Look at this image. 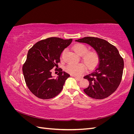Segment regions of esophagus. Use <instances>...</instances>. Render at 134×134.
<instances>
[{
	"label": "esophagus",
	"mask_w": 134,
	"mask_h": 134,
	"mask_svg": "<svg viewBox=\"0 0 134 134\" xmlns=\"http://www.w3.org/2000/svg\"><path fill=\"white\" fill-rule=\"evenodd\" d=\"M74 77L76 80H80L81 79H82V78H80V77H77V76H75Z\"/></svg>",
	"instance_id": "1"
}]
</instances>
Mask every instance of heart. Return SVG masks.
<instances>
[{
  "instance_id": "heart-1",
  "label": "heart",
  "mask_w": 134,
  "mask_h": 134,
  "mask_svg": "<svg viewBox=\"0 0 134 134\" xmlns=\"http://www.w3.org/2000/svg\"><path fill=\"white\" fill-rule=\"evenodd\" d=\"M73 50L77 54L82 56L83 62L89 69H92L98 64L99 58L98 54L96 51H88V47L81 43L75 44L73 46ZM65 70L72 75L79 76L86 70V66L82 63H70L67 65Z\"/></svg>"
}]
</instances>
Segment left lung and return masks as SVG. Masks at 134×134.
Segmentation results:
<instances>
[{
    "label": "left lung",
    "mask_w": 134,
    "mask_h": 134,
    "mask_svg": "<svg viewBox=\"0 0 134 134\" xmlns=\"http://www.w3.org/2000/svg\"><path fill=\"white\" fill-rule=\"evenodd\" d=\"M75 41L90 44L99 58L95 70L84 77L90 83L84 92L92 98H107L117 90L121 83L124 67L123 59L117 48L103 39L86 37Z\"/></svg>",
    "instance_id": "8db88e82"
}]
</instances>
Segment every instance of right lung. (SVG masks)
Listing matches in <instances>:
<instances>
[{
	"mask_svg": "<svg viewBox=\"0 0 134 134\" xmlns=\"http://www.w3.org/2000/svg\"><path fill=\"white\" fill-rule=\"evenodd\" d=\"M72 41L71 38L50 37L37 42L28 51L23 73L28 89L38 98L50 99L62 91L70 75L60 68L58 76L55 78L51 75V69L58 68L61 54Z\"/></svg>",
	"mask_w": 134,
	"mask_h": 134,
	"instance_id": "obj_1",
	"label": "right lung"
}]
</instances>
